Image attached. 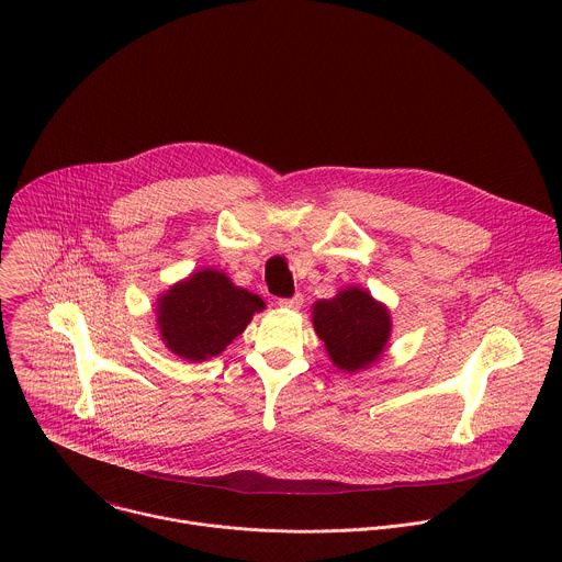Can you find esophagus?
<instances>
[{
	"instance_id": "34e87169",
	"label": "esophagus",
	"mask_w": 562,
	"mask_h": 562,
	"mask_svg": "<svg viewBox=\"0 0 562 562\" xmlns=\"http://www.w3.org/2000/svg\"><path fill=\"white\" fill-rule=\"evenodd\" d=\"M302 304H304L302 293H295L293 297H280L278 300V306H282V308H302Z\"/></svg>"
}]
</instances>
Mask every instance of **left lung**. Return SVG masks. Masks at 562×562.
<instances>
[{"mask_svg":"<svg viewBox=\"0 0 562 562\" xmlns=\"http://www.w3.org/2000/svg\"><path fill=\"white\" fill-rule=\"evenodd\" d=\"M313 329L331 362L353 373L380 358L391 336V317L369 291L347 286L336 297L313 304Z\"/></svg>","mask_w":562,"mask_h":562,"instance_id":"1","label":"left lung"}]
</instances>
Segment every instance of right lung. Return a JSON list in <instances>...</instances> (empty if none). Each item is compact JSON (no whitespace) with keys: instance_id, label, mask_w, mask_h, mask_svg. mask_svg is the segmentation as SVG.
<instances>
[{"instance_id":"right-lung-1","label":"right lung","mask_w":562,"mask_h":562,"mask_svg":"<svg viewBox=\"0 0 562 562\" xmlns=\"http://www.w3.org/2000/svg\"><path fill=\"white\" fill-rule=\"evenodd\" d=\"M265 300L235 286L222 271L200 269L157 300V327L167 349L202 362L226 349L247 329Z\"/></svg>"}]
</instances>
